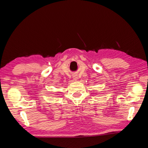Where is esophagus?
I'll return each instance as SVG.
<instances>
[{
	"label": "esophagus",
	"mask_w": 148,
	"mask_h": 148,
	"mask_svg": "<svg viewBox=\"0 0 148 148\" xmlns=\"http://www.w3.org/2000/svg\"><path fill=\"white\" fill-rule=\"evenodd\" d=\"M74 79H77V77H74Z\"/></svg>",
	"instance_id": "34e87169"
}]
</instances>
